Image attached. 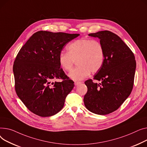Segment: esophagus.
Masks as SVG:
<instances>
[{"label":"esophagus","instance_id":"1","mask_svg":"<svg viewBox=\"0 0 147 147\" xmlns=\"http://www.w3.org/2000/svg\"><path fill=\"white\" fill-rule=\"evenodd\" d=\"M81 82H78V81H75V85H78L79 84H80Z\"/></svg>","mask_w":147,"mask_h":147}]
</instances>
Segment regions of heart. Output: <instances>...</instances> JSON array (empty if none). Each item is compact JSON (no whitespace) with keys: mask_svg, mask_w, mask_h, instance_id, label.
Here are the masks:
<instances>
[{"mask_svg":"<svg viewBox=\"0 0 147 147\" xmlns=\"http://www.w3.org/2000/svg\"><path fill=\"white\" fill-rule=\"evenodd\" d=\"M67 52L59 55L60 66L66 72L72 69L75 61L78 66L69 74V76L74 81L82 80L91 72L96 73L101 68L105 60V49L100 42L91 38H81L67 47Z\"/></svg>","mask_w":147,"mask_h":147,"instance_id":"heart-1","label":"heart"}]
</instances>
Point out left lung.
<instances>
[{"mask_svg":"<svg viewBox=\"0 0 147 147\" xmlns=\"http://www.w3.org/2000/svg\"><path fill=\"white\" fill-rule=\"evenodd\" d=\"M97 37L105 52L101 68L85 82L88 88L84 96V105L92 113L106 115L118 109L131 94L136 69L135 56L131 50L117 35L109 31L88 34Z\"/></svg>","mask_w":147,"mask_h":147,"instance_id":"obj_1","label":"left lung"}]
</instances>
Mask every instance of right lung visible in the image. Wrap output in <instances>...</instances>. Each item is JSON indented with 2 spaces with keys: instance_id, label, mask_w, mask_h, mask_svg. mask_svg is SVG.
I'll list each match as a JSON object with an SVG mask.
<instances>
[{
  "instance_id": "add662e5",
  "label": "right lung",
  "mask_w": 147,
  "mask_h": 147,
  "mask_svg": "<svg viewBox=\"0 0 147 147\" xmlns=\"http://www.w3.org/2000/svg\"><path fill=\"white\" fill-rule=\"evenodd\" d=\"M79 34L40 31L22 47L13 71L17 96L33 113L41 117L56 115L74 87L59 63V55ZM61 79L63 81L57 80Z\"/></svg>"
}]
</instances>
